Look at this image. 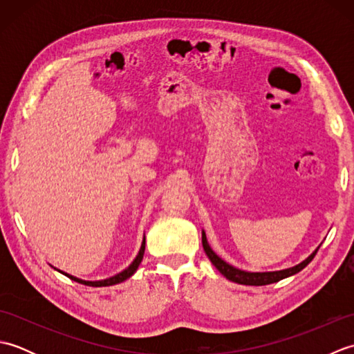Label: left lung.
Wrapping results in <instances>:
<instances>
[{
	"instance_id": "8db88e82",
	"label": "left lung",
	"mask_w": 354,
	"mask_h": 354,
	"mask_svg": "<svg viewBox=\"0 0 354 354\" xmlns=\"http://www.w3.org/2000/svg\"><path fill=\"white\" fill-rule=\"evenodd\" d=\"M202 246H204V251L207 254V257L209 259V261L213 263L216 266V269L219 270V272L227 277L228 280L239 283V284H246V286H265V284H270V283H277L283 280V278H288L290 275H295L298 274L299 270L304 269L309 263L313 260L315 255H317L319 246L315 250L309 257L306 260H303L301 263H298L297 266H292L288 269H283V270H274V272H248V270H242L239 268H234L230 263H227L225 260H222L219 255H217L213 250L212 246L208 245L207 242V236H205V231H202Z\"/></svg>"
}]
</instances>
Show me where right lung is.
<instances>
[{
  "label": "right lung",
  "mask_w": 354,
  "mask_h": 354,
  "mask_svg": "<svg viewBox=\"0 0 354 354\" xmlns=\"http://www.w3.org/2000/svg\"><path fill=\"white\" fill-rule=\"evenodd\" d=\"M145 248H146V237H142V243H141L140 251H138L137 257L133 259V261L131 263V265L127 266L124 270H122V272H120V274H117V275H114V277L106 278V280L86 281V280H82V278H77V277H73V275H70V274H66V272H64V270H59V269H57V270H59V272H61V274H64V275H66L68 278H71V280H74V281H77V283H80V284H85V286H93V288H103V286H114V284H118V283H122V281L127 280V278L132 277L135 272H137V269H138L140 263H141V260H142V255H145Z\"/></svg>",
  "instance_id": "obj_1"
}]
</instances>
